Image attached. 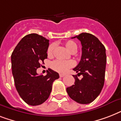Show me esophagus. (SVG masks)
Wrapping results in <instances>:
<instances>
[{
  "label": "esophagus",
  "instance_id": "1",
  "mask_svg": "<svg viewBox=\"0 0 121 121\" xmlns=\"http://www.w3.org/2000/svg\"><path fill=\"white\" fill-rule=\"evenodd\" d=\"M64 76H65V74H62V73L60 74V77H63Z\"/></svg>",
  "mask_w": 121,
  "mask_h": 121
}]
</instances>
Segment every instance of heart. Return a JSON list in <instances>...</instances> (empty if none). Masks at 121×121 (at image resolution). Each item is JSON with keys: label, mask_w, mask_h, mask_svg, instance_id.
I'll use <instances>...</instances> for the list:
<instances>
[{"label": "heart", "mask_w": 121, "mask_h": 121, "mask_svg": "<svg viewBox=\"0 0 121 121\" xmlns=\"http://www.w3.org/2000/svg\"><path fill=\"white\" fill-rule=\"evenodd\" d=\"M65 46L70 53H75L77 51V44L73 41H68L65 43ZM56 44H51L49 46L48 48L47 53L48 56H51L53 54V51L55 48ZM74 66V63L72 61H62V60H55L51 63V66L56 72L63 73L66 72L68 69H70Z\"/></svg>", "instance_id": "heart-1"}]
</instances>
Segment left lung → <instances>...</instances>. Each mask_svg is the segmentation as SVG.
<instances>
[{
	"label": "left lung",
	"instance_id": "1",
	"mask_svg": "<svg viewBox=\"0 0 121 121\" xmlns=\"http://www.w3.org/2000/svg\"><path fill=\"white\" fill-rule=\"evenodd\" d=\"M79 39L82 44V57L73 68L77 75H73L75 84L66 88L70 97L82 104L91 103L97 97L104 86L106 66L105 48L97 38L90 33H82L72 38ZM82 74V78L77 75Z\"/></svg>",
	"mask_w": 121,
	"mask_h": 121
}]
</instances>
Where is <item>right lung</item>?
Returning a JSON list of instances; mask_svg holds the SVG:
<instances>
[{
	"label": "right lung",
	"instance_id": "obj_1",
	"mask_svg": "<svg viewBox=\"0 0 121 121\" xmlns=\"http://www.w3.org/2000/svg\"><path fill=\"white\" fill-rule=\"evenodd\" d=\"M49 40L38 34L24 37L11 55L12 75L16 90L26 103L38 105L48 99L52 85L59 74L50 68L46 75H39L37 68L47 58Z\"/></svg>",
	"mask_w": 121,
	"mask_h": 121
}]
</instances>
